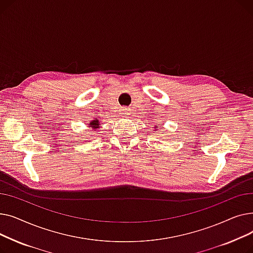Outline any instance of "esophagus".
<instances>
[{
	"label": "esophagus",
	"instance_id": "esophagus-1",
	"mask_svg": "<svg viewBox=\"0 0 253 253\" xmlns=\"http://www.w3.org/2000/svg\"><path fill=\"white\" fill-rule=\"evenodd\" d=\"M120 114H121L122 116H126L128 115V109H121V111H120Z\"/></svg>",
	"mask_w": 253,
	"mask_h": 253
}]
</instances>
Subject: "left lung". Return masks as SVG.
I'll use <instances>...</instances> for the list:
<instances>
[{
  "mask_svg": "<svg viewBox=\"0 0 253 253\" xmlns=\"http://www.w3.org/2000/svg\"><path fill=\"white\" fill-rule=\"evenodd\" d=\"M157 129H158V126L156 125V126H155V129H154V130H155V131H157Z\"/></svg>",
  "mask_w": 253,
  "mask_h": 253,
  "instance_id": "1",
  "label": "left lung"
}]
</instances>
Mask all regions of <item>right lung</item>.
<instances>
[{
  "instance_id": "obj_1",
  "label": "right lung",
  "mask_w": 253,
  "mask_h": 253,
  "mask_svg": "<svg viewBox=\"0 0 253 253\" xmlns=\"http://www.w3.org/2000/svg\"><path fill=\"white\" fill-rule=\"evenodd\" d=\"M88 127L89 128H92V130H97L98 128H100V123H99V120L98 119H95V120H92V121H90V123L88 124Z\"/></svg>"
}]
</instances>
